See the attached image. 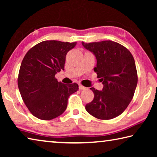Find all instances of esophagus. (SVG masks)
I'll return each mask as SVG.
<instances>
[{
  "instance_id": "34e87169",
  "label": "esophagus",
  "mask_w": 157,
  "mask_h": 157,
  "mask_svg": "<svg viewBox=\"0 0 157 157\" xmlns=\"http://www.w3.org/2000/svg\"><path fill=\"white\" fill-rule=\"evenodd\" d=\"M79 89H80V90L86 89V87H84V86H82V85H81V84L79 85Z\"/></svg>"
}]
</instances>
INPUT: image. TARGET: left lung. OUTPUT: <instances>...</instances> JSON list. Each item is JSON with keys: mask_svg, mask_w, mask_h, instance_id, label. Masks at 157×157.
Here are the masks:
<instances>
[{"mask_svg": "<svg viewBox=\"0 0 157 157\" xmlns=\"http://www.w3.org/2000/svg\"><path fill=\"white\" fill-rule=\"evenodd\" d=\"M82 44L96 58L94 71L103 84L102 91L94 87L90 89L94 99L85 109L101 120L116 118L125 110L136 88L138 78L134 57L126 48L112 41Z\"/></svg>", "mask_w": 157, "mask_h": 157, "instance_id": "8db88e82", "label": "left lung"}]
</instances>
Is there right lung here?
Listing matches in <instances>:
<instances>
[{"label": "right lung", "instance_id": "right-lung-1", "mask_svg": "<svg viewBox=\"0 0 157 157\" xmlns=\"http://www.w3.org/2000/svg\"><path fill=\"white\" fill-rule=\"evenodd\" d=\"M76 42L44 41L26 53L21 62L18 86L31 113L41 120H52L64 112L68 97L79 89L76 83L58 82L55 75L63 70L66 56Z\"/></svg>", "mask_w": 157, "mask_h": 157}]
</instances>
